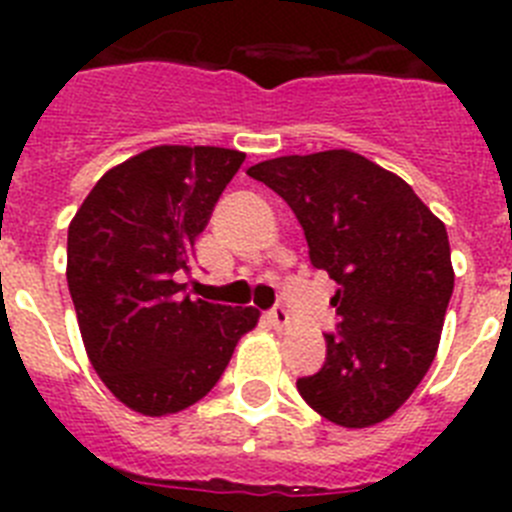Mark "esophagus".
Segmentation results:
<instances>
[{"instance_id":"1","label":"esophagus","mask_w":512,"mask_h":512,"mask_svg":"<svg viewBox=\"0 0 512 512\" xmlns=\"http://www.w3.org/2000/svg\"><path fill=\"white\" fill-rule=\"evenodd\" d=\"M266 320H269V323H271V328L282 333V330L289 328V320H292V318H289V312L284 310L282 305H279V307H274V310H271L269 315H266Z\"/></svg>"}]
</instances>
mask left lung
I'll use <instances>...</instances> for the list:
<instances>
[{
    "label": "left lung",
    "instance_id": "obj_1",
    "mask_svg": "<svg viewBox=\"0 0 512 512\" xmlns=\"http://www.w3.org/2000/svg\"><path fill=\"white\" fill-rule=\"evenodd\" d=\"M292 207L310 261L338 284L318 374L302 400L343 428H369L405 405L431 369L454 292L446 225L405 179L354 151L279 156L251 166Z\"/></svg>",
    "mask_w": 512,
    "mask_h": 512
}]
</instances>
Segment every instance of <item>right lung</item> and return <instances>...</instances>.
I'll use <instances>...</instances> for the list:
<instances>
[{
	"mask_svg": "<svg viewBox=\"0 0 512 512\" xmlns=\"http://www.w3.org/2000/svg\"><path fill=\"white\" fill-rule=\"evenodd\" d=\"M246 153L156 146L112 166L69 225V279L81 341L104 387L140 415L207 395L256 307L182 295L197 235Z\"/></svg>",
	"mask_w": 512,
	"mask_h": 512,
	"instance_id": "add662e5",
	"label": "right lung"
}]
</instances>
